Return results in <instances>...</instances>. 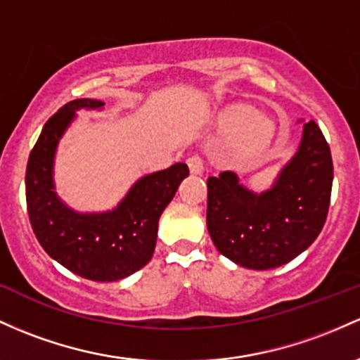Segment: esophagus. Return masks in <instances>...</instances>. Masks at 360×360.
<instances>
[{"mask_svg":"<svg viewBox=\"0 0 360 360\" xmlns=\"http://www.w3.org/2000/svg\"><path fill=\"white\" fill-rule=\"evenodd\" d=\"M188 165H189V171H191V174H201L205 169L203 160H201V157H198V155L189 157Z\"/></svg>","mask_w":360,"mask_h":360,"instance_id":"34e87169","label":"esophagus"}]
</instances>
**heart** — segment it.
Instances as JSON below:
<instances>
[{
  "label": "heart",
  "mask_w": 360,
  "mask_h": 360,
  "mask_svg": "<svg viewBox=\"0 0 360 360\" xmlns=\"http://www.w3.org/2000/svg\"><path fill=\"white\" fill-rule=\"evenodd\" d=\"M251 114V110L248 109H236L232 112H229L224 117V126L225 128H238L231 133V136L227 138V150L238 159H255L259 153L266 148L268 141H270V135L264 129H258L252 122H240L246 120Z\"/></svg>",
  "instance_id": "heart-1"
}]
</instances>
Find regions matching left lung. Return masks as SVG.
Masks as SVG:
<instances>
[{
  "label": "left lung",
  "mask_w": 360,
  "mask_h": 360,
  "mask_svg": "<svg viewBox=\"0 0 360 360\" xmlns=\"http://www.w3.org/2000/svg\"><path fill=\"white\" fill-rule=\"evenodd\" d=\"M331 184L330 147L309 121L302 126L295 153L264 191L244 186L232 171L208 177L207 227L213 244L225 258L250 270L292 262L321 232Z\"/></svg>",
  "instance_id": "obj_1"
}]
</instances>
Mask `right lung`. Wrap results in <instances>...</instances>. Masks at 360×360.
I'll return each mask as SVG.
<instances>
[{
    "instance_id": "1",
    "label": "right lung",
    "mask_w": 360,
    "mask_h": 360,
    "mask_svg": "<svg viewBox=\"0 0 360 360\" xmlns=\"http://www.w3.org/2000/svg\"><path fill=\"white\" fill-rule=\"evenodd\" d=\"M102 109V101L77 98L46 122L27 162L25 196L35 238L51 258L84 278L116 282L152 259L162 212L189 169L177 162L164 171L145 174L109 210H75L58 195L54 183L59 141L78 110Z\"/></svg>"
}]
</instances>
